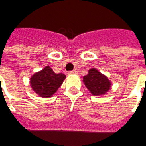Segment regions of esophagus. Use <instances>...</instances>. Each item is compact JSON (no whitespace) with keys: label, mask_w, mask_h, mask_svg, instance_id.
I'll return each mask as SVG.
<instances>
[{"label":"esophagus","mask_w":146,"mask_h":146,"mask_svg":"<svg viewBox=\"0 0 146 146\" xmlns=\"http://www.w3.org/2000/svg\"><path fill=\"white\" fill-rule=\"evenodd\" d=\"M68 74H78V71L77 70H73V71H70V72H68Z\"/></svg>","instance_id":"obj_1"}]
</instances>
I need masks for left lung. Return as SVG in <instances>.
<instances>
[{
    "mask_svg": "<svg viewBox=\"0 0 146 146\" xmlns=\"http://www.w3.org/2000/svg\"><path fill=\"white\" fill-rule=\"evenodd\" d=\"M83 81L93 95H102L110 88V81L107 77L95 68L89 70L88 74L84 76Z\"/></svg>",
    "mask_w": 146,
    "mask_h": 146,
    "instance_id": "8db88e82",
    "label": "left lung"
}]
</instances>
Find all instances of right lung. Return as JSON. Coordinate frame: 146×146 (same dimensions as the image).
<instances>
[{
	"label": "right lung",
	"mask_w": 146,
	"mask_h": 146,
	"mask_svg": "<svg viewBox=\"0 0 146 146\" xmlns=\"http://www.w3.org/2000/svg\"><path fill=\"white\" fill-rule=\"evenodd\" d=\"M66 78L62 73L56 74L49 66H46L41 72H37L30 79L32 88L37 94L48 98L55 93Z\"/></svg>",
	"instance_id": "obj_1"
}]
</instances>
